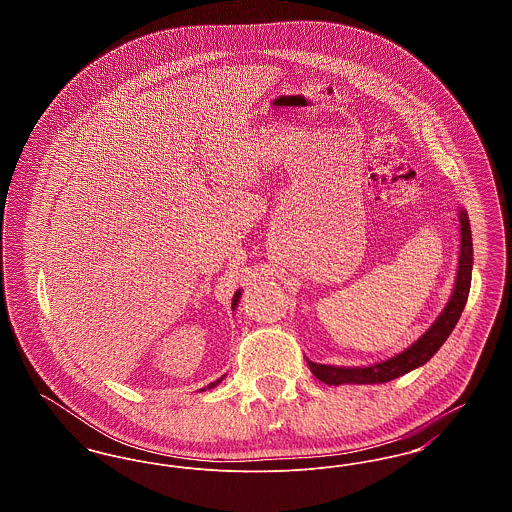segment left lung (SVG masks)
Listing matches in <instances>:
<instances>
[{"label": "left lung", "instance_id": "1", "mask_svg": "<svg viewBox=\"0 0 512 512\" xmlns=\"http://www.w3.org/2000/svg\"><path fill=\"white\" fill-rule=\"evenodd\" d=\"M459 222H461V253H459V268L455 278V288L445 305V309L439 313L436 322L411 343L405 351L393 355L386 361L374 363L368 366H334L320 365L307 359V365L311 372L317 376L320 382L328 386H341V384H384L395 380L407 372H411L418 366L426 365L436 353L439 347L449 338L455 324L459 322L463 313L468 292H470V280H472V232H470V220L463 207L459 209Z\"/></svg>", "mask_w": 512, "mask_h": 512}]
</instances>
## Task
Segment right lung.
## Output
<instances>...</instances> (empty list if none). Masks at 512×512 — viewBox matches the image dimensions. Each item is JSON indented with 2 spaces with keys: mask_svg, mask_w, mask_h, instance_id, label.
Masks as SVG:
<instances>
[{
  "mask_svg": "<svg viewBox=\"0 0 512 512\" xmlns=\"http://www.w3.org/2000/svg\"><path fill=\"white\" fill-rule=\"evenodd\" d=\"M240 295H242V290H238V292L234 293V297H232V309H236L238 307V301H240ZM224 380V376H220L219 380H215L213 384H209L207 388H201L199 391H207V390H213V388H217L219 386L220 382Z\"/></svg>",
  "mask_w": 512,
  "mask_h": 512,
  "instance_id": "obj_1",
  "label": "right lung"
}]
</instances>
